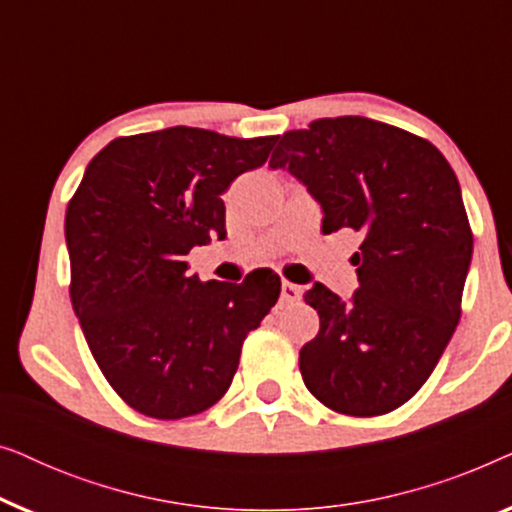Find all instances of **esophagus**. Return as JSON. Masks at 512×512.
Masks as SVG:
<instances>
[{
  "mask_svg": "<svg viewBox=\"0 0 512 512\" xmlns=\"http://www.w3.org/2000/svg\"><path fill=\"white\" fill-rule=\"evenodd\" d=\"M300 293H303V289H300L298 284L282 282V300H284V303H296V300H300Z\"/></svg>",
  "mask_w": 512,
  "mask_h": 512,
  "instance_id": "1",
  "label": "esophagus"
}]
</instances>
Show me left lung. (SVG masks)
Returning a JSON list of instances; mask_svg holds the SVG:
<instances>
[{"mask_svg": "<svg viewBox=\"0 0 512 512\" xmlns=\"http://www.w3.org/2000/svg\"><path fill=\"white\" fill-rule=\"evenodd\" d=\"M270 167L303 181L324 235L354 230L359 289L305 293L317 338L300 349L310 394L340 415L377 417L422 389L461 317L473 233L457 174L426 139L363 116L279 137Z\"/></svg>", "mask_w": 512, "mask_h": 512, "instance_id": "8db88e82", "label": "left lung"}]
</instances>
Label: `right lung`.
I'll return each instance as SVG.
<instances>
[{"label": "right lung", "instance_id": "1", "mask_svg": "<svg viewBox=\"0 0 512 512\" xmlns=\"http://www.w3.org/2000/svg\"><path fill=\"white\" fill-rule=\"evenodd\" d=\"M277 137L167 128L118 137L90 160L67 205L69 298L111 389L130 408L181 419L226 394L242 342L282 282H200L188 251L226 237L221 195L268 160Z\"/></svg>", "mask_w": 512, "mask_h": 512}]
</instances>
